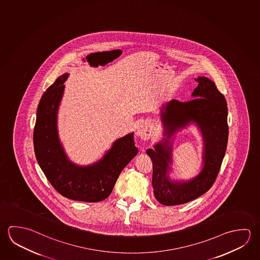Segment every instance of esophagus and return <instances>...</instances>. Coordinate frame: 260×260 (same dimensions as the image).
<instances>
[{
  "label": "esophagus",
  "instance_id": "1",
  "mask_svg": "<svg viewBox=\"0 0 260 260\" xmlns=\"http://www.w3.org/2000/svg\"><path fill=\"white\" fill-rule=\"evenodd\" d=\"M137 135L142 140H149L151 135V126L149 123H142L137 129Z\"/></svg>",
  "mask_w": 260,
  "mask_h": 260
}]
</instances>
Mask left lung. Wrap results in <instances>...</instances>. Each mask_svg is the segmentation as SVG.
<instances>
[{
	"label": "left lung",
	"mask_w": 260,
	"mask_h": 260,
	"mask_svg": "<svg viewBox=\"0 0 260 260\" xmlns=\"http://www.w3.org/2000/svg\"><path fill=\"white\" fill-rule=\"evenodd\" d=\"M198 86L192 100L173 101L160 111L164 141L146 150L152 160V187L156 200L164 205L185 204L204 194L214 184L226 150L228 141V104L214 81L205 77L196 78ZM190 123L201 128L204 139L203 169L200 174L184 182L171 181V146L168 140L174 133Z\"/></svg>",
	"instance_id": "8db88e82"
}]
</instances>
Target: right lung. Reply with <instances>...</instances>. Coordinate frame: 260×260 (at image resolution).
I'll use <instances>...</instances> for the list:
<instances>
[{
  "label": "right lung",
  "mask_w": 260,
  "mask_h": 260,
  "mask_svg": "<svg viewBox=\"0 0 260 260\" xmlns=\"http://www.w3.org/2000/svg\"><path fill=\"white\" fill-rule=\"evenodd\" d=\"M69 74L60 76L43 94L37 107L34 148L52 186L72 200L95 203L110 196L116 181L137 153L133 132L115 141L99 161L79 166L69 160L57 132V112Z\"/></svg>",
  "instance_id": "obj_1"
}]
</instances>
